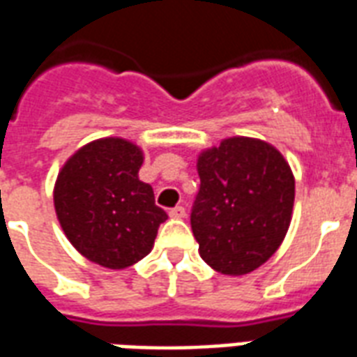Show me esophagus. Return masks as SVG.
Masks as SVG:
<instances>
[{
	"instance_id": "esophagus-1",
	"label": "esophagus",
	"mask_w": 357,
	"mask_h": 357,
	"mask_svg": "<svg viewBox=\"0 0 357 357\" xmlns=\"http://www.w3.org/2000/svg\"><path fill=\"white\" fill-rule=\"evenodd\" d=\"M168 215H170L172 219H183L185 208H183V206H176V208H172L170 211H168Z\"/></svg>"
}]
</instances>
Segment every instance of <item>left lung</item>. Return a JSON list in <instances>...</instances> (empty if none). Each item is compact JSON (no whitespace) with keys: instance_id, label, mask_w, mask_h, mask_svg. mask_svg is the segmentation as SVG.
<instances>
[{"instance_id":"8db88e82","label":"left lung","mask_w":357,"mask_h":357,"mask_svg":"<svg viewBox=\"0 0 357 357\" xmlns=\"http://www.w3.org/2000/svg\"><path fill=\"white\" fill-rule=\"evenodd\" d=\"M198 176L190 228L200 257L225 275L251 273L287 236L292 170L273 146L236 136L198 157Z\"/></svg>"}]
</instances>
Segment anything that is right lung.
<instances>
[{"instance_id": "obj_1", "label": "right lung", "mask_w": 357, "mask_h": 357, "mask_svg": "<svg viewBox=\"0 0 357 357\" xmlns=\"http://www.w3.org/2000/svg\"><path fill=\"white\" fill-rule=\"evenodd\" d=\"M142 151L123 138H102L78 149L56 181L54 206L65 236L91 262L121 269L153 247L167 211L151 185L138 179Z\"/></svg>"}]
</instances>
